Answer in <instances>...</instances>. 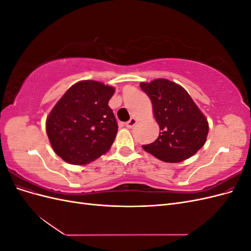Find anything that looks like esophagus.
<instances>
[{
	"mask_svg": "<svg viewBox=\"0 0 251 251\" xmlns=\"http://www.w3.org/2000/svg\"><path fill=\"white\" fill-rule=\"evenodd\" d=\"M138 123V120L136 119V118H131L130 120L127 121V123H126V127H128V128H132V127H134L135 126V125Z\"/></svg>",
	"mask_w": 251,
	"mask_h": 251,
	"instance_id": "obj_1",
	"label": "esophagus"
}]
</instances>
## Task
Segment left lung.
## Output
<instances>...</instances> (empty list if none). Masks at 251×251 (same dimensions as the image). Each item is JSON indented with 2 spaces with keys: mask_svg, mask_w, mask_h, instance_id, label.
Here are the masks:
<instances>
[{
  "mask_svg": "<svg viewBox=\"0 0 251 251\" xmlns=\"http://www.w3.org/2000/svg\"><path fill=\"white\" fill-rule=\"evenodd\" d=\"M140 88L150 97L160 128L158 138L143 150L172 163L195 155L206 141L208 123L186 90L164 78L141 82Z\"/></svg>",
  "mask_w": 251,
  "mask_h": 251,
  "instance_id": "obj_1",
  "label": "left lung"
}]
</instances>
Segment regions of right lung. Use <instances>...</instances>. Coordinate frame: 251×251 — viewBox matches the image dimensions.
Listing matches in <instances>:
<instances>
[{
    "instance_id": "1",
    "label": "right lung",
    "mask_w": 251,
    "mask_h": 251,
    "mask_svg": "<svg viewBox=\"0 0 251 251\" xmlns=\"http://www.w3.org/2000/svg\"><path fill=\"white\" fill-rule=\"evenodd\" d=\"M115 89L96 80H81L68 89L53 107L46 132L55 154L82 165L105 154L118 126L108 103Z\"/></svg>"
}]
</instances>
